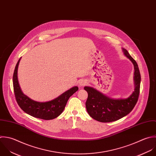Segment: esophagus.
<instances>
[{"mask_svg": "<svg viewBox=\"0 0 156 156\" xmlns=\"http://www.w3.org/2000/svg\"><path fill=\"white\" fill-rule=\"evenodd\" d=\"M87 84V81L84 80H81L80 82H79V84L80 86H85L86 84Z\"/></svg>", "mask_w": 156, "mask_h": 156, "instance_id": "1", "label": "esophagus"}]
</instances>
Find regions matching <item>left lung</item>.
I'll return each instance as SVG.
<instances>
[{"mask_svg":"<svg viewBox=\"0 0 156 156\" xmlns=\"http://www.w3.org/2000/svg\"><path fill=\"white\" fill-rule=\"evenodd\" d=\"M125 55L130 59L134 67L135 89L133 93L126 99L111 98L93 87L85 86L88 93L86 107L89 115L95 120L108 123L118 120L129 114L136 106L139 94L141 76L136 61L128 51L123 48Z\"/></svg>","mask_w":156,"mask_h":156,"instance_id":"left-lung-1","label":"left lung"}]
</instances>
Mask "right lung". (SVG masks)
<instances>
[{
    "instance_id": "1",
    "label": "right lung",
    "mask_w": 156,
    "mask_h": 156,
    "mask_svg": "<svg viewBox=\"0 0 156 156\" xmlns=\"http://www.w3.org/2000/svg\"><path fill=\"white\" fill-rule=\"evenodd\" d=\"M20 58L17 62L12 76L14 92L18 105L25 113L35 118L46 120L56 118L63 112L69 98L78 90V87H73L55 99L47 102H38L30 99L22 93L18 82L17 69Z\"/></svg>"
}]
</instances>
